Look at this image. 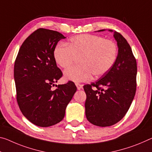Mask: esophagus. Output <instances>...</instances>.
<instances>
[{"label": "esophagus", "instance_id": "34e87169", "mask_svg": "<svg viewBox=\"0 0 152 152\" xmlns=\"http://www.w3.org/2000/svg\"><path fill=\"white\" fill-rule=\"evenodd\" d=\"M76 86L77 89H78V90H80V89L83 88V85H80V84H79V83H76Z\"/></svg>", "mask_w": 152, "mask_h": 152}]
</instances>
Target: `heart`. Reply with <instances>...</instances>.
Instances as JSON below:
<instances>
[{"mask_svg":"<svg viewBox=\"0 0 152 152\" xmlns=\"http://www.w3.org/2000/svg\"><path fill=\"white\" fill-rule=\"evenodd\" d=\"M116 45L110 40L91 34L72 38L68 45L60 44L54 50V59L61 67H67L80 57V64L64 71L65 78L76 83L88 80L93 75L99 78L114 66L117 58Z\"/></svg>","mask_w":152,"mask_h":152,"instance_id":"heart-1","label":"heart"}]
</instances>
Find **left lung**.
<instances>
[{
    "instance_id": "left-lung-1",
    "label": "left lung",
    "mask_w": 152,
    "mask_h": 152,
    "mask_svg": "<svg viewBox=\"0 0 152 152\" xmlns=\"http://www.w3.org/2000/svg\"><path fill=\"white\" fill-rule=\"evenodd\" d=\"M114 37L118 48L114 66L102 78L83 86L86 95V117L98 126H112L123 118L136 92V59L126 40L115 31Z\"/></svg>"
}]
</instances>
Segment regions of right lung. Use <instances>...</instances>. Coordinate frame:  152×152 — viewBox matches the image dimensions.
I'll use <instances>...</instances> for the list:
<instances>
[{"label": "right lung", "mask_w": 152, "mask_h": 152, "mask_svg": "<svg viewBox=\"0 0 152 152\" xmlns=\"http://www.w3.org/2000/svg\"><path fill=\"white\" fill-rule=\"evenodd\" d=\"M64 38L57 31L38 29L23 42L15 59L14 79L19 107L29 121L40 127L53 126L64 119L77 89L72 81L51 89L62 76L54 50Z\"/></svg>", "instance_id": "obj_1"}]
</instances>
